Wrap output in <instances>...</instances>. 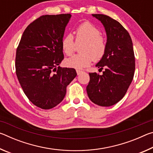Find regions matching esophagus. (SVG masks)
<instances>
[{
    "instance_id": "34e87169",
    "label": "esophagus",
    "mask_w": 153,
    "mask_h": 153,
    "mask_svg": "<svg viewBox=\"0 0 153 153\" xmlns=\"http://www.w3.org/2000/svg\"><path fill=\"white\" fill-rule=\"evenodd\" d=\"M76 72H77V74L79 76V75H80L82 73H83L84 71H82V70H79V69H76Z\"/></svg>"
}]
</instances>
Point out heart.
I'll list each match as a JSON object with an SVG mask.
<instances>
[{"label":"heart","instance_id":"heart-1","mask_svg":"<svg viewBox=\"0 0 153 153\" xmlns=\"http://www.w3.org/2000/svg\"><path fill=\"white\" fill-rule=\"evenodd\" d=\"M76 42H83L79 49L80 54L67 59L65 64L76 69H83L90 65L92 61H98L104 56L107 50V42L100 35V30L90 22H84L75 30ZM75 42L71 34L66 35L61 40V48L65 55L70 56L74 53Z\"/></svg>","mask_w":153,"mask_h":153}]
</instances>
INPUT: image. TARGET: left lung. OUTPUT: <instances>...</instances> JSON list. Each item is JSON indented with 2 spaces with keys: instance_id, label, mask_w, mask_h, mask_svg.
Returning a JSON list of instances; mask_svg holds the SVG:
<instances>
[{
  "instance_id": "left-lung-1",
  "label": "left lung",
  "mask_w": 153,
  "mask_h": 153,
  "mask_svg": "<svg viewBox=\"0 0 153 153\" xmlns=\"http://www.w3.org/2000/svg\"><path fill=\"white\" fill-rule=\"evenodd\" d=\"M102 23L107 34V50L96 67L105 70L102 75L89 73L86 87L92 102L110 107L123 98L132 82L135 71V57L131 37L117 21L102 14H92Z\"/></svg>"
}]
</instances>
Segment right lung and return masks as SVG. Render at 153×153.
Listing matches in <instances>:
<instances>
[{
  "label": "right lung",
  "instance_id": "obj_1",
  "mask_svg": "<svg viewBox=\"0 0 153 153\" xmlns=\"http://www.w3.org/2000/svg\"><path fill=\"white\" fill-rule=\"evenodd\" d=\"M71 14L43 15L28 25L16 51L19 84L31 102L42 109L58 105L77 76L74 68L59 65L64 59L61 40Z\"/></svg>",
  "mask_w": 153,
  "mask_h": 153
}]
</instances>
